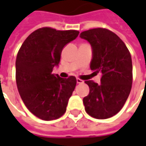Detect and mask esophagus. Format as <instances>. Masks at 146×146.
Wrapping results in <instances>:
<instances>
[{
    "label": "esophagus",
    "instance_id": "esophagus-1",
    "mask_svg": "<svg viewBox=\"0 0 146 146\" xmlns=\"http://www.w3.org/2000/svg\"><path fill=\"white\" fill-rule=\"evenodd\" d=\"M76 82H77V84H84V80H82L79 79V78L76 79Z\"/></svg>",
    "mask_w": 146,
    "mask_h": 146
}]
</instances>
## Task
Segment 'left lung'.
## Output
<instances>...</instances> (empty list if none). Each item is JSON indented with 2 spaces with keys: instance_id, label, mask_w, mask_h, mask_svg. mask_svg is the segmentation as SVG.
Returning <instances> with one entry per match:
<instances>
[{
  "instance_id": "1",
  "label": "left lung",
  "mask_w": 146,
  "mask_h": 146,
  "mask_svg": "<svg viewBox=\"0 0 146 146\" xmlns=\"http://www.w3.org/2000/svg\"><path fill=\"white\" fill-rule=\"evenodd\" d=\"M93 48L91 70L102 73L101 84L85 80L89 93L84 98V109L98 119H108L120 111L131 92L132 63L129 50L113 31L93 28L80 33Z\"/></svg>"
}]
</instances>
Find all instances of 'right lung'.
<instances>
[{"mask_svg": "<svg viewBox=\"0 0 146 146\" xmlns=\"http://www.w3.org/2000/svg\"><path fill=\"white\" fill-rule=\"evenodd\" d=\"M79 31H58L41 27L30 34L16 58V84L27 108L43 120H53L64 115L76 78H61L52 74L62 50L75 40Z\"/></svg>", "mask_w": 146, "mask_h": 146, "instance_id": "right-lung-1", "label": "right lung"}]
</instances>
